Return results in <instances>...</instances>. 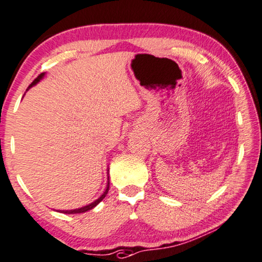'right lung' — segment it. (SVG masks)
I'll list each match as a JSON object with an SVG mask.
<instances>
[{
	"label": "right lung",
	"instance_id": "right-lung-1",
	"mask_svg": "<svg viewBox=\"0 0 262 262\" xmlns=\"http://www.w3.org/2000/svg\"><path fill=\"white\" fill-rule=\"evenodd\" d=\"M42 77H43V73H40V75H39L38 77H36V78H35L34 80H33V82H32V84H31V85H29V88H31V86H33V85H34V84H36V83H38V82H39V80L42 78ZM108 190H109V183H108V187H106V190L104 191V193H103V194H102V196H101V197H99L97 201H95V202H94V203H91V204H89V205H86V206H83V208H79V209H75V210H66V211H64V210H62V211H61V212H64V213H82V212L89 211V210H91V209H93V208H95V206H96V205H97V204L99 203V202H101V201L103 200V198H104V197H105V194H106V193H108Z\"/></svg>",
	"mask_w": 262,
	"mask_h": 262
}]
</instances>
